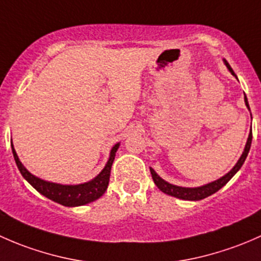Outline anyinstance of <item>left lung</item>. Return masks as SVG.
<instances>
[{"mask_svg":"<svg viewBox=\"0 0 261 261\" xmlns=\"http://www.w3.org/2000/svg\"><path fill=\"white\" fill-rule=\"evenodd\" d=\"M224 64L226 65V68L229 69V71L231 72V74H232L233 76L238 79L236 74L233 72L232 69H231V66L229 65V63H227L225 59H224ZM244 95H245V94H244ZM244 100H245L246 108L250 111V107H249L248 98H246V95L244 96ZM251 141H252V132L250 129V133H249V137H248V141H246V144H245V148H244L243 154L240 155V158H239V161L236 162V165L233 166V167L231 168V170L227 172L226 174H224L222 177H220L219 179H216V181H212V182H210V184L203 185V186H200V187L176 186V185H172V184H170V182L165 181L162 177L158 176L157 172L153 170V168H149L150 174H152V178H153V181H154L155 186L162 191V192L167 193V195L173 196V197H177V198H181V200H187V201L202 200V198L208 197V196L214 195L215 192H217L220 189H222V187H224L225 185H226L227 182H229L230 179L235 176L236 172L240 170L241 166L244 165V162H245L246 157H248V154H249V150H250V147H251Z\"/></svg>","mask_w":261,"mask_h":261,"instance_id":"left-lung-1","label":"left lung"}]
</instances>
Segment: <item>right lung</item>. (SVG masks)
<instances>
[{
	"label": "right lung",
	"instance_id": "1",
	"mask_svg": "<svg viewBox=\"0 0 261 261\" xmlns=\"http://www.w3.org/2000/svg\"><path fill=\"white\" fill-rule=\"evenodd\" d=\"M119 146L120 143H117L112 147L111 153H109L108 162L104 166L103 170L99 172L98 176L94 177L93 179L79 185H61L39 178V177H36L31 172L26 170V167L21 163L20 158H18L17 153H16L12 142H11L13 158H15V162L17 165L18 171L21 172L23 178L37 192L44 195L45 197L50 198L54 202H58L63 206H68V207H76V206L87 205V203L93 202V201L98 200L99 197H101L104 195V192L108 189L113 161H114L115 153H117Z\"/></svg>",
	"mask_w": 261,
	"mask_h": 261
}]
</instances>
